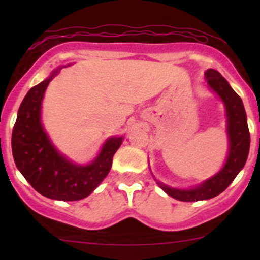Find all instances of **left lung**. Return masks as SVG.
<instances>
[{
    "label": "left lung",
    "mask_w": 260,
    "mask_h": 260,
    "mask_svg": "<svg viewBox=\"0 0 260 260\" xmlns=\"http://www.w3.org/2000/svg\"><path fill=\"white\" fill-rule=\"evenodd\" d=\"M209 86L224 102L228 117V137H229V153L224 167L215 176L204 181L201 185L190 190H179L170 187L157 181L159 187L171 198L180 201H200L209 200L221 193L233 180L237 177L240 170L245 165L250 147L246 113L244 109L242 98L233 90L225 78L214 69H208L205 73Z\"/></svg>",
    "instance_id": "obj_1"
}]
</instances>
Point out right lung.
Listing matches in <instances>:
<instances>
[{"instance_id":"right-lung-1","label":"right lung","mask_w":260,"mask_h":260,"mask_svg":"<svg viewBox=\"0 0 260 260\" xmlns=\"http://www.w3.org/2000/svg\"><path fill=\"white\" fill-rule=\"evenodd\" d=\"M59 70L32 86L23 98L12 131V154L17 169L39 193L52 200L75 201L90 195L106 179L123 137L109 138L98 157L86 166L69 161L56 151L41 124V102Z\"/></svg>"}]
</instances>
